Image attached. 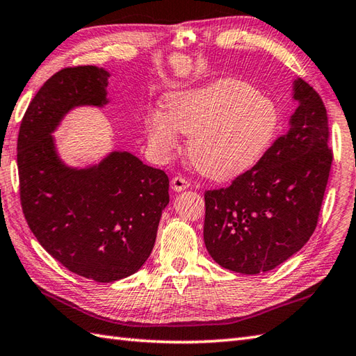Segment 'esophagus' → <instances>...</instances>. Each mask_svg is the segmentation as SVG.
<instances>
[{
  "label": "esophagus",
  "instance_id": "obj_1",
  "mask_svg": "<svg viewBox=\"0 0 356 356\" xmlns=\"http://www.w3.org/2000/svg\"><path fill=\"white\" fill-rule=\"evenodd\" d=\"M171 188L174 191H184L186 188H190V180H186L182 176H176L171 180Z\"/></svg>",
  "mask_w": 356,
  "mask_h": 356
}]
</instances>
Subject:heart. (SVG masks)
<instances>
[{"mask_svg":"<svg viewBox=\"0 0 356 356\" xmlns=\"http://www.w3.org/2000/svg\"><path fill=\"white\" fill-rule=\"evenodd\" d=\"M280 127L278 104L249 82L232 78L171 93L165 111L149 113L145 120L156 156L166 157L177 147V131L190 134L193 165L217 180L252 170L274 145Z\"/></svg>","mask_w":356,"mask_h":356,"instance_id":"b5f03b06","label":"heart"}]
</instances>
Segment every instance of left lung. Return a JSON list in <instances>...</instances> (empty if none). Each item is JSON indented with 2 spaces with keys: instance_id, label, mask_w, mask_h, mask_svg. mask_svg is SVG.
<instances>
[{
  "instance_id": "8db88e82",
  "label": "left lung",
  "mask_w": 356,
  "mask_h": 356,
  "mask_svg": "<svg viewBox=\"0 0 356 356\" xmlns=\"http://www.w3.org/2000/svg\"><path fill=\"white\" fill-rule=\"evenodd\" d=\"M289 130L252 170L205 193L203 240L222 268L255 275L286 261L311 238L326 191L332 149L327 111L301 78Z\"/></svg>"
}]
</instances>
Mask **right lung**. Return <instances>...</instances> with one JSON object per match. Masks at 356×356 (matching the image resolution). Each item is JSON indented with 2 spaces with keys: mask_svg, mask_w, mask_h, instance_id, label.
<instances>
[{
  "mask_svg": "<svg viewBox=\"0 0 356 356\" xmlns=\"http://www.w3.org/2000/svg\"><path fill=\"white\" fill-rule=\"evenodd\" d=\"M110 73L96 65L53 74L30 102L18 134L22 213L40 245L81 277L110 283L138 272L153 251L170 202L165 171L128 151L74 168L53 133L70 110L108 104Z\"/></svg>",
  "mask_w": 356,
  "mask_h": 356,
  "instance_id": "add662e5",
  "label": "right lung"
}]
</instances>
